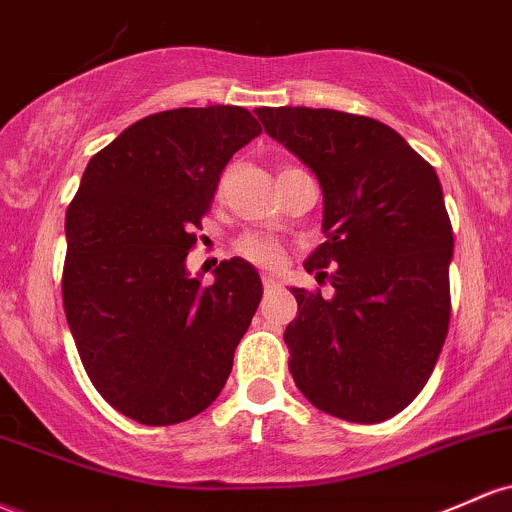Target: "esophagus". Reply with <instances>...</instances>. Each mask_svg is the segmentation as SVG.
<instances>
[{"label":"esophagus","mask_w":512,"mask_h":512,"mask_svg":"<svg viewBox=\"0 0 512 512\" xmlns=\"http://www.w3.org/2000/svg\"><path fill=\"white\" fill-rule=\"evenodd\" d=\"M262 286H265V291H274L279 286V282L272 277V274H262Z\"/></svg>","instance_id":"1"}]
</instances>
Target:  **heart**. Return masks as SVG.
Segmentation results:
<instances>
[{"label":"heart","mask_w":512,"mask_h":512,"mask_svg":"<svg viewBox=\"0 0 512 512\" xmlns=\"http://www.w3.org/2000/svg\"><path fill=\"white\" fill-rule=\"evenodd\" d=\"M235 252L252 265L260 267H279L284 262V250L274 243L272 238L260 233H245L235 243Z\"/></svg>","instance_id":"b5f03b06"}]
</instances>
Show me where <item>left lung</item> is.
Returning a JSON list of instances; mask_svg holds the SVG:
<instances>
[{
	"mask_svg": "<svg viewBox=\"0 0 512 512\" xmlns=\"http://www.w3.org/2000/svg\"><path fill=\"white\" fill-rule=\"evenodd\" d=\"M255 114L316 172L325 201L328 240L306 272L330 279L333 296L291 289L289 372L318 411L389 420L428 384L449 328L454 238L435 167L367 116L306 106Z\"/></svg>",
	"mask_w": 512,
	"mask_h": 512,
	"instance_id": "8db88e82",
	"label": "left lung"
}]
</instances>
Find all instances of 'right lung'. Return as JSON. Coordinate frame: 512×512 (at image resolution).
Here are the masks:
<instances>
[{"mask_svg": "<svg viewBox=\"0 0 512 512\" xmlns=\"http://www.w3.org/2000/svg\"><path fill=\"white\" fill-rule=\"evenodd\" d=\"M260 133L243 106L145 116L89 160L67 206V325L94 389L138 423L206 411L260 306L240 257L211 286L184 267L223 167Z\"/></svg>", "mask_w": 512, "mask_h": 512, "instance_id": "1", "label": "right lung"}]
</instances>
